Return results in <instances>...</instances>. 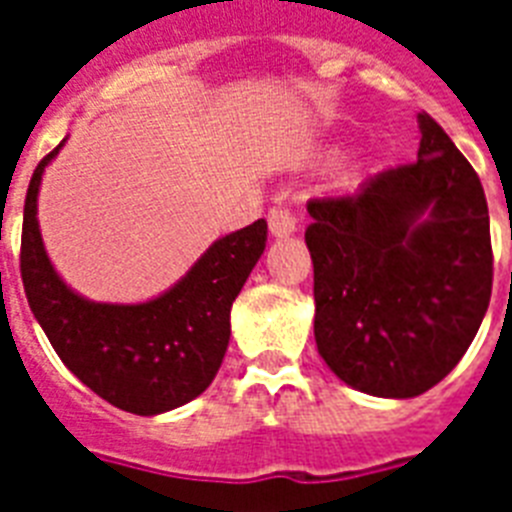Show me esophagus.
Returning a JSON list of instances; mask_svg holds the SVG:
<instances>
[{"label":"esophagus","instance_id":"34e87169","mask_svg":"<svg viewBox=\"0 0 512 512\" xmlns=\"http://www.w3.org/2000/svg\"><path fill=\"white\" fill-rule=\"evenodd\" d=\"M268 228H271V233L276 239H287V236H292V233L297 231V220L289 209L273 207L271 212H268Z\"/></svg>","mask_w":512,"mask_h":512}]
</instances>
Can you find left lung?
I'll return each instance as SVG.
<instances>
[{
  "instance_id": "8db88e82",
  "label": "left lung",
  "mask_w": 512,
  "mask_h": 512,
  "mask_svg": "<svg viewBox=\"0 0 512 512\" xmlns=\"http://www.w3.org/2000/svg\"><path fill=\"white\" fill-rule=\"evenodd\" d=\"M417 124V162L308 201L316 345L345 385L380 398L444 380L492 297L481 180L428 114Z\"/></svg>"
}]
</instances>
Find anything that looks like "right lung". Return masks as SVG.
I'll return each mask as SVG.
<instances>
[{"mask_svg":"<svg viewBox=\"0 0 512 512\" xmlns=\"http://www.w3.org/2000/svg\"><path fill=\"white\" fill-rule=\"evenodd\" d=\"M63 143L28 183L20 239L28 305L60 361L100 398L140 417L170 412L215 380L231 340V305L263 255L268 223L217 239L183 279L146 303H95L60 279L36 220L44 167Z\"/></svg>","mask_w":512,"mask_h":512,"instance_id":"right-lung-1","label":"right lung"}]
</instances>
